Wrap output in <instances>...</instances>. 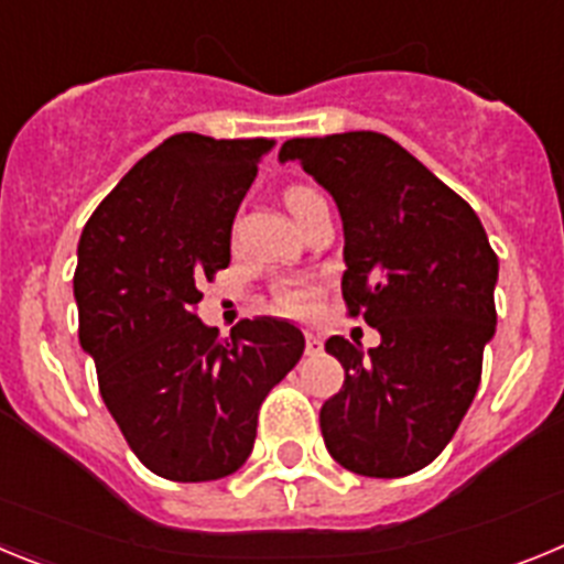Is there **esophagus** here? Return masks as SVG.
I'll return each mask as SVG.
<instances>
[{
  "mask_svg": "<svg viewBox=\"0 0 564 564\" xmlns=\"http://www.w3.org/2000/svg\"><path fill=\"white\" fill-rule=\"evenodd\" d=\"M325 350V344H322V338L313 336V333H307L305 336V352L307 356H318V352Z\"/></svg>",
  "mask_w": 564,
  "mask_h": 564,
  "instance_id": "obj_1",
  "label": "esophagus"
}]
</instances>
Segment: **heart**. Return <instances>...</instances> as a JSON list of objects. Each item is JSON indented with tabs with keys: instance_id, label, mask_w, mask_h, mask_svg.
<instances>
[{
	"instance_id": "b5f03b06",
	"label": "heart",
	"mask_w": 564,
	"mask_h": 564,
	"mask_svg": "<svg viewBox=\"0 0 564 564\" xmlns=\"http://www.w3.org/2000/svg\"><path fill=\"white\" fill-rule=\"evenodd\" d=\"M311 188L305 186H293L288 188L285 203L288 208H293L296 203H302L305 197H311ZM318 296H322V288L311 279H285V282H279L276 291H273V305H276L279 313H285V316H299L305 318L316 311Z\"/></svg>"
}]
</instances>
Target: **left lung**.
I'll use <instances>...</instances> for the list:
<instances>
[{
  "label": "left lung",
  "instance_id": "8db88e82",
  "mask_svg": "<svg viewBox=\"0 0 564 564\" xmlns=\"http://www.w3.org/2000/svg\"><path fill=\"white\" fill-rule=\"evenodd\" d=\"M296 161L336 200L341 296L381 344L327 338L344 387L318 421L333 460L364 477L430 466L475 401L497 327V253L475 208L381 132L293 138Z\"/></svg>",
  "mask_w": 564,
  "mask_h": 564
}]
</instances>
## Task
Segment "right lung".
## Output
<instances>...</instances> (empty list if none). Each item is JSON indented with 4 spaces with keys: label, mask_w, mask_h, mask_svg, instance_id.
Instances as JSON below:
<instances>
[{
    "label": "right lung",
    "mask_w": 564,
    "mask_h": 564,
    "mask_svg": "<svg viewBox=\"0 0 564 564\" xmlns=\"http://www.w3.org/2000/svg\"><path fill=\"white\" fill-rule=\"evenodd\" d=\"M268 138L172 134L134 163L78 239V341L129 449L158 477L237 471L257 415L305 352L291 322L242 318L231 336L197 318L200 285L231 262V226Z\"/></svg>",
    "instance_id": "add662e5"
}]
</instances>
